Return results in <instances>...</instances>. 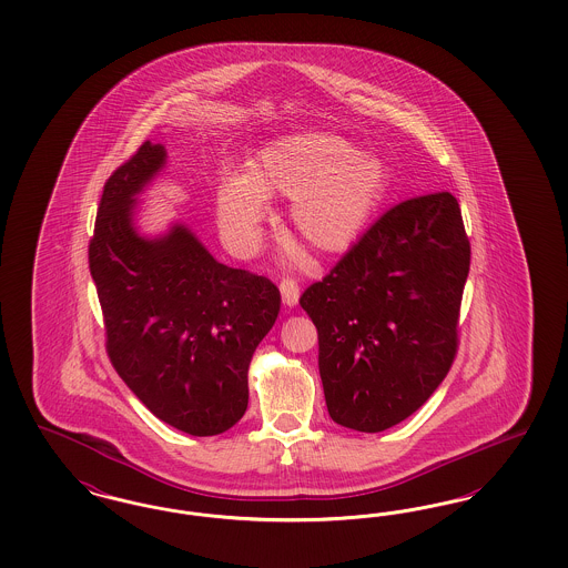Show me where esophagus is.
Returning a JSON list of instances; mask_svg holds the SVG:
<instances>
[{
    "label": "esophagus",
    "instance_id": "1",
    "mask_svg": "<svg viewBox=\"0 0 568 568\" xmlns=\"http://www.w3.org/2000/svg\"><path fill=\"white\" fill-rule=\"evenodd\" d=\"M278 290H281L283 304H285V306H295V304H297V300H300V287H297V283H295L294 278H283L281 285H278Z\"/></svg>",
    "mask_w": 568,
    "mask_h": 568
}]
</instances>
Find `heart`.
Returning a JSON list of instances; mask_svg holds the SVG:
<instances>
[{
  "label": "heart",
  "instance_id": "1",
  "mask_svg": "<svg viewBox=\"0 0 568 568\" xmlns=\"http://www.w3.org/2000/svg\"><path fill=\"white\" fill-rule=\"evenodd\" d=\"M385 164L332 133H300L268 145L250 173H230L217 192L222 226L247 245L268 213V196L294 199L292 220L318 251L348 250L385 192Z\"/></svg>",
  "mask_w": 568,
  "mask_h": 568
}]
</instances>
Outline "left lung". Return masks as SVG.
Masks as SVG:
<instances>
[{"label": "left lung", "instance_id": "obj_1", "mask_svg": "<svg viewBox=\"0 0 568 568\" xmlns=\"http://www.w3.org/2000/svg\"><path fill=\"white\" fill-rule=\"evenodd\" d=\"M469 260L460 206L435 192L388 209L302 294L334 423L385 432L432 397L456 355Z\"/></svg>", "mask_w": 568, "mask_h": 568}]
</instances>
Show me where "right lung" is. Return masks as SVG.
Instances as JSON below:
<instances>
[{
    "label": "right lung",
    "instance_id": "right-lung-1",
    "mask_svg": "<svg viewBox=\"0 0 568 568\" xmlns=\"http://www.w3.org/2000/svg\"><path fill=\"white\" fill-rule=\"evenodd\" d=\"M164 164V145L145 141L115 169L89 264L120 378L162 423L209 437L243 418L251 357L273 329L281 294L266 276L217 262L183 224L139 234L135 196Z\"/></svg>",
    "mask_w": 568,
    "mask_h": 568
}]
</instances>
